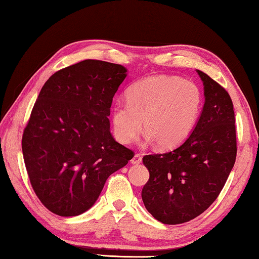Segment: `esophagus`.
Segmentation results:
<instances>
[{
    "mask_svg": "<svg viewBox=\"0 0 259 259\" xmlns=\"http://www.w3.org/2000/svg\"><path fill=\"white\" fill-rule=\"evenodd\" d=\"M131 163H133V164L142 163V156H140V154H135V156L133 157V160H131Z\"/></svg>",
    "mask_w": 259,
    "mask_h": 259,
    "instance_id": "esophagus-1",
    "label": "esophagus"
}]
</instances>
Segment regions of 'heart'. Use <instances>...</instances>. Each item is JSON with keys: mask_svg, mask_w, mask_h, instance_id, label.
I'll return each instance as SVG.
<instances>
[{"mask_svg": "<svg viewBox=\"0 0 259 259\" xmlns=\"http://www.w3.org/2000/svg\"><path fill=\"white\" fill-rule=\"evenodd\" d=\"M128 102L114 104L111 121L114 135L130 144L143 126L146 142L172 150L190 137L199 119L202 96L195 83L179 76L153 75L135 82L126 93Z\"/></svg>", "mask_w": 259, "mask_h": 259, "instance_id": "1", "label": "heart"}]
</instances>
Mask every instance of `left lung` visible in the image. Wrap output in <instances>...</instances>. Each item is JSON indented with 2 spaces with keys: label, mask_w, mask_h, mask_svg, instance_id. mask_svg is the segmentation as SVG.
Listing matches in <instances>:
<instances>
[{
  "label": "left lung",
  "mask_w": 259,
  "mask_h": 259,
  "mask_svg": "<svg viewBox=\"0 0 259 259\" xmlns=\"http://www.w3.org/2000/svg\"><path fill=\"white\" fill-rule=\"evenodd\" d=\"M204 105L198 123L181 146L163 154L145 155L150 179L142 199L153 217L176 225L205 211L224 187L235 163L233 103L227 91L199 71Z\"/></svg>",
  "instance_id": "left-lung-1"
}]
</instances>
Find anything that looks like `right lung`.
I'll return each instance as SVG.
<instances>
[{
  "instance_id": "right-lung-1",
  "label": "right lung",
  "mask_w": 259,
  "mask_h": 259,
  "mask_svg": "<svg viewBox=\"0 0 259 259\" xmlns=\"http://www.w3.org/2000/svg\"><path fill=\"white\" fill-rule=\"evenodd\" d=\"M122 65L87 59L56 72L41 89L23 135L30 184L45 207L73 217L95 204L105 183L134 152L109 130Z\"/></svg>"
}]
</instances>
